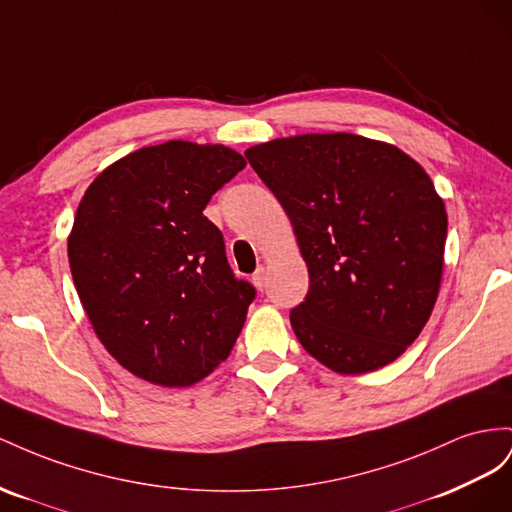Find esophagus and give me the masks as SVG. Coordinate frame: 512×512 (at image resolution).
Listing matches in <instances>:
<instances>
[{"label": "esophagus", "mask_w": 512, "mask_h": 512, "mask_svg": "<svg viewBox=\"0 0 512 512\" xmlns=\"http://www.w3.org/2000/svg\"><path fill=\"white\" fill-rule=\"evenodd\" d=\"M253 283H255V287H257L259 291H264V289H266V268H264V266H259V268L255 270V274H253Z\"/></svg>", "instance_id": "obj_1"}]
</instances>
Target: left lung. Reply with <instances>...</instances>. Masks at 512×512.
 Returning <instances> with one entry per match:
<instances>
[{
	"mask_svg": "<svg viewBox=\"0 0 512 512\" xmlns=\"http://www.w3.org/2000/svg\"><path fill=\"white\" fill-rule=\"evenodd\" d=\"M309 268L289 313L324 367L358 375L412 345L440 294L448 216L427 171L397 145L352 133L296 135L248 148Z\"/></svg>",
	"mask_w": 512,
	"mask_h": 512,
	"instance_id": "obj_1",
	"label": "left lung"
}]
</instances>
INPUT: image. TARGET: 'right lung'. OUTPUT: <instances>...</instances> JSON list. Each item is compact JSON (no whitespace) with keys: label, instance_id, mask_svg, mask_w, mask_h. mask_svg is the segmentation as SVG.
Masks as SVG:
<instances>
[{"label":"right lung","instance_id":"1","mask_svg":"<svg viewBox=\"0 0 512 512\" xmlns=\"http://www.w3.org/2000/svg\"><path fill=\"white\" fill-rule=\"evenodd\" d=\"M244 167L225 145L167 141L115 160L79 203L68 236L79 300L107 352L145 382H201L244 326L255 289L203 216Z\"/></svg>","mask_w":512,"mask_h":512}]
</instances>
